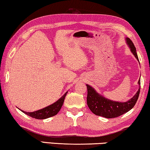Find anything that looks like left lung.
<instances>
[{
	"label": "left lung",
	"mask_w": 150,
	"mask_h": 150,
	"mask_svg": "<svg viewBox=\"0 0 150 150\" xmlns=\"http://www.w3.org/2000/svg\"><path fill=\"white\" fill-rule=\"evenodd\" d=\"M126 42L130 48L131 52L139 61L136 48L132 40L130 38H126ZM138 83L140 85V79L139 80ZM87 103L89 109L96 115L102 116L106 118L117 117L132 109L136 104L140 93V87H139L138 91L130 100L126 102H119L108 100L101 95H99L91 86L87 85Z\"/></svg>",
	"instance_id": "8db88e82"
}]
</instances>
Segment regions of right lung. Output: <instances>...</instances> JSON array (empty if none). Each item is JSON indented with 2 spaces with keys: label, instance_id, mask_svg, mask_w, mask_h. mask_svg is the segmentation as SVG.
I'll list each match as a JSON object with an SVG mask.
<instances>
[{
  "label": "right lung",
  "instance_id": "1",
  "mask_svg": "<svg viewBox=\"0 0 150 150\" xmlns=\"http://www.w3.org/2000/svg\"><path fill=\"white\" fill-rule=\"evenodd\" d=\"M67 92H66L60 99L57 100L56 102L54 104H51V105L46 106L42 109L36 110L34 112H25L22 110L24 113L27 115L33 118L38 119V120H44V119H46L50 117L54 116L55 115L58 113V112L60 110L61 108V106H63V102H64L65 98L66 96Z\"/></svg>",
  "mask_w": 150,
  "mask_h": 150
}]
</instances>
